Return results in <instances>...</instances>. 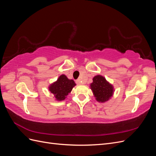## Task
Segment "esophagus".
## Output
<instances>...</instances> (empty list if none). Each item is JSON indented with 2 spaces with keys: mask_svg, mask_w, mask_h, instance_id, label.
Segmentation results:
<instances>
[{
  "mask_svg": "<svg viewBox=\"0 0 156 156\" xmlns=\"http://www.w3.org/2000/svg\"><path fill=\"white\" fill-rule=\"evenodd\" d=\"M76 83L78 84H82V81L79 79L76 80Z\"/></svg>",
  "mask_w": 156,
  "mask_h": 156,
  "instance_id": "1",
  "label": "esophagus"
}]
</instances>
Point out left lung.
Returning <instances> with one entry per match:
<instances>
[{
	"label": "left lung",
	"mask_w": 156,
	"mask_h": 156,
	"mask_svg": "<svg viewBox=\"0 0 156 156\" xmlns=\"http://www.w3.org/2000/svg\"><path fill=\"white\" fill-rule=\"evenodd\" d=\"M96 100L101 103L107 101L112 96L114 93V87L108 83L104 77L98 75L93 78V82L90 84Z\"/></svg>",
	"instance_id": "obj_1"
}]
</instances>
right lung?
Wrapping results in <instances>:
<instances>
[{
    "label": "right lung",
    "mask_w": 156,
    "mask_h": 156,
    "mask_svg": "<svg viewBox=\"0 0 156 156\" xmlns=\"http://www.w3.org/2000/svg\"><path fill=\"white\" fill-rule=\"evenodd\" d=\"M76 85L73 79H69L65 75H61L57 81L49 87V91L54 94L57 101H62Z\"/></svg>",
    "instance_id": "add662e5"
}]
</instances>
